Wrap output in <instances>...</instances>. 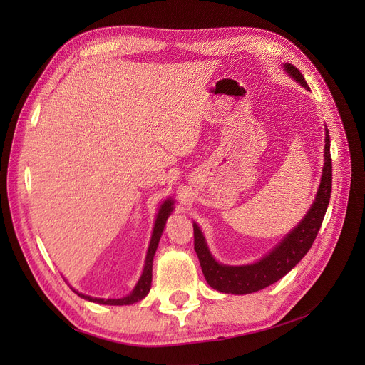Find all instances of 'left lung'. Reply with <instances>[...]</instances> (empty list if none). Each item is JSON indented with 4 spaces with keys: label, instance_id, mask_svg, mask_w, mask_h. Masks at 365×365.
Wrapping results in <instances>:
<instances>
[{
    "label": "left lung",
    "instance_id": "left-lung-1",
    "mask_svg": "<svg viewBox=\"0 0 365 365\" xmlns=\"http://www.w3.org/2000/svg\"><path fill=\"white\" fill-rule=\"evenodd\" d=\"M282 68L289 73L290 78L299 83L303 88L309 90L297 68H294L292 63H284ZM324 165L315 200L303 219L264 256L247 264L220 263L210 252L200 225L194 222L195 252L200 259L204 278L212 289L226 294H250L263 290L289 274L304 257V255L309 252L321 227L325 212H327L331 194V155L327 125H324Z\"/></svg>",
    "mask_w": 365,
    "mask_h": 365
}]
</instances>
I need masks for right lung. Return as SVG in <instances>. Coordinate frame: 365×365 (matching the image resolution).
I'll list each match as a JSON object with an SVG mask.
<instances>
[{
  "label": "right lung",
  "mask_w": 365,
  "mask_h": 365,
  "mask_svg": "<svg viewBox=\"0 0 365 365\" xmlns=\"http://www.w3.org/2000/svg\"><path fill=\"white\" fill-rule=\"evenodd\" d=\"M173 210H175V200L173 198H165L161 205L158 207V213L155 216V222H153V229H152V235H150V241H149V247H148V252H146V257H145V264H143V271L140 278L138 279L136 285H134V289L124 297L120 299H103V297H91L87 296L84 293H80L78 290H75L73 287H71V290L78 294L81 299L93 302V303H99V304H112V306H124V304H133V303H138L142 299H145L150 290V285H152V264H153V256H155V252L158 248L160 244V238L164 232V227H165V222L168 219V216L173 213ZM66 281V279H65ZM68 282V281H66Z\"/></svg>",
  "instance_id": "add662e5"
}]
</instances>
